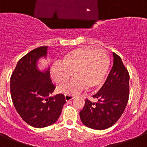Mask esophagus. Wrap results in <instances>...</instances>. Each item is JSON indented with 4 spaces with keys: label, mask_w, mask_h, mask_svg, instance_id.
Instances as JSON below:
<instances>
[{
    "label": "esophagus",
    "mask_w": 147,
    "mask_h": 147,
    "mask_svg": "<svg viewBox=\"0 0 147 147\" xmlns=\"http://www.w3.org/2000/svg\"><path fill=\"white\" fill-rule=\"evenodd\" d=\"M65 100H66V101H69V100L74 99V95H71V94H65Z\"/></svg>",
    "instance_id": "obj_1"
}]
</instances>
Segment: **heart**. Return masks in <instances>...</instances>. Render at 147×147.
<instances>
[{"label": "heart", "instance_id": "1", "mask_svg": "<svg viewBox=\"0 0 147 147\" xmlns=\"http://www.w3.org/2000/svg\"><path fill=\"white\" fill-rule=\"evenodd\" d=\"M110 67V59L103 49L80 47L71 50L63 57L61 64L55 65L52 76L56 82H65L72 75L75 77L59 87L61 92L74 94L85 88L94 89L100 86Z\"/></svg>", "mask_w": 147, "mask_h": 147}]
</instances>
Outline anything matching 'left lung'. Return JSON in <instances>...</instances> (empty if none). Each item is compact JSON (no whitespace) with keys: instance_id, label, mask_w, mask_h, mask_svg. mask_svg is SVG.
<instances>
[{"instance_id":"obj_1","label":"left lung","mask_w":147,"mask_h":147,"mask_svg":"<svg viewBox=\"0 0 147 147\" xmlns=\"http://www.w3.org/2000/svg\"><path fill=\"white\" fill-rule=\"evenodd\" d=\"M113 65L100 90L93 95L96 103L86 100L80 117L86 126L104 130L114 125L121 117L129 97V74L122 59L113 53Z\"/></svg>"}]
</instances>
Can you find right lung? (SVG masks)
Masks as SVG:
<instances>
[{"label": "right lung", "mask_w": 147, "mask_h": 147, "mask_svg": "<svg viewBox=\"0 0 147 147\" xmlns=\"http://www.w3.org/2000/svg\"><path fill=\"white\" fill-rule=\"evenodd\" d=\"M48 47L31 51L17 63L10 78V92L16 110L24 121L34 128H44L56 122L65 104V95H53L55 86L50 79V67L40 69L47 59Z\"/></svg>", "instance_id": "right-lung-1"}]
</instances>
